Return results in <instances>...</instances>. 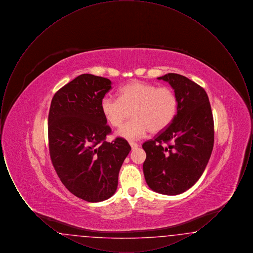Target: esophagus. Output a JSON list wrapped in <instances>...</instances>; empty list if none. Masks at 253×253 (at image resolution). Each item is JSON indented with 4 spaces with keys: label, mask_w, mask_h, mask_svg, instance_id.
I'll return each mask as SVG.
<instances>
[{
    "label": "esophagus",
    "mask_w": 253,
    "mask_h": 253,
    "mask_svg": "<svg viewBox=\"0 0 253 253\" xmlns=\"http://www.w3.org/2000/svg\"><path fill=\"white\" fill-rule=\"evenodd\" d=\"M129 144L131 146V148H132V150H133V149H136V148L138 147V144L135 143V142H130Z\"/></svg>",
    "instance_id": "1"
}]
</instances>
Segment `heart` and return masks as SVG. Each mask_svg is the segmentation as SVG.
I'll use <instances>...</instances> for the list:
<instances>
[{"label": "heart", "instance_id": "obj_1", "mask_svg": "<svg viewBox=\"0 0 253 253\" xmlns=\"http://www.w3.org/2000/svg\"><path fill=\"white\" fill-rule=\"evenodd\" d=\"M178 99L169 87L132 82L120 90V97L104 96L100 110L104 119L113 127L121 126L132 111L133 120L126 122L117 131L125 139H137L148 132H162L168 128L177 113Z\"/></svg>", "mask_w": 253, "mask_h": 253}]
</instances>
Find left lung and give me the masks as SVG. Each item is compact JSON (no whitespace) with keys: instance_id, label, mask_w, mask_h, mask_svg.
Masks as SVG:
<instances>
[{"instance_id":"8db88e82","label":"left lung","mask_w":253,"mask_h":253,"mask_svg":"<svg viewBox=\"0 0 253 253\" xmlns=\"http://www.w3.org/2000/svg\"><path fill=\"white\" fill-rule=\"evenodd\" d=\"M169 83L178 99L174 120L153 140L142 145L145 180L151 190L165 195L188 191L199 180L214 142L213 118L204 89L179 74L157 78ZM172 143L167 146L162 143Z\"/></svg>"}]
</instances>
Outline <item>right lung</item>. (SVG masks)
Segmentation results:
<instances>
[{"label":"right lung","mask_w":253,"mask_h":253,"mask_svg":"<svg viewBox=\"0 0 253 253\" xmlns=\"http://www.w3.org/2000/svg\"><path fill=\"white\" fill-rule=\"evenodd\" d=\"M108 79L83 74L64 85L51 101L48 116L50 157L66 189L88 202L113 196L119 173L131 147L118 137L107 142L111 129L100 101L112 88Z\"/></svg>","instance_id":"obj_1"}]
</instances>
